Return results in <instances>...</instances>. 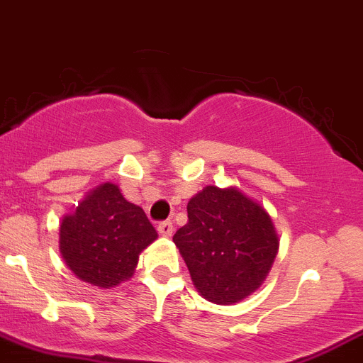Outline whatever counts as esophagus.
I'll list each match as a JSON object with an SVG mask.
<instances>
[{
	"instance_id": "34e87169",
	"label": "esophagus",
	"mask_w": 363,
	"mask_h": 363,
	"mask_svg": "<svg viewBox=\"0 0 363 363\" xmlns=\"http://www.w3.org/2000/svg\"><path fill=\"white\" fill-rule=\"evenodd\" d=\"M157 230H159L160 236L171 238V236H173V223H171V222H160L159 225H157Z\"/></svg>"
}]
</instances>
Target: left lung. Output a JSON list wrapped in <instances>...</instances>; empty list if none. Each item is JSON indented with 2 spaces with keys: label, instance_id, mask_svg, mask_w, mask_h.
Segmentation results:
<instances>
[{
  "label": "left lung",
  "instance_id": "1",
  "mask_svg": "<svg viewBox=\"0 0 363 363\" xmlns=\"http://www.w3.org/2000/svg\"><path fill=\"white\" fill-rule=\"evenodd\" d=\"M173 236L197 292L213 304L245 301L267 278L279 248L271 216L238 186H204Z\"/></svg>",
  "mask_w": 363,
  "mask_h": 363
}]
</instances>
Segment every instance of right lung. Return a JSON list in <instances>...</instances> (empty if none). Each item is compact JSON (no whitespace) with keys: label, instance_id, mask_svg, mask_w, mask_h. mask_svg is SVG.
Here are the masks:
<instances>
[{"label":"right lung","instance_id":"1","mask_svg":"<svg viewBox=\"0 0 363 363\" xmlns=\"http://www.w3.org/2000/svg\"><path fill=\"white\" fill-rule=\"evenodd\" d=\"M157 239V230L138 204L129 203L115 183L87 192L59 225V250L82 281L113 289L136 271L140 253Z\"/></svg>","mask_w":363,"mask_h":363}]
</instances>
